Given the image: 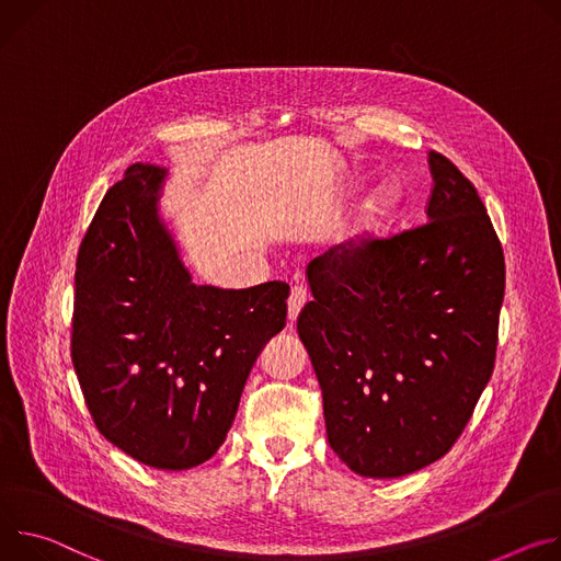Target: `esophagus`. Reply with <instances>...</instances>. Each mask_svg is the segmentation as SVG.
Segmentation results:
<instances>
[{"instance_id": "1", "label": "esophagus", "mask_w": 561, "mask_h": 561, "mask_svg": "<svg viewBox=\"0 0 561 561\" xmlns=\"http://www.w3.org/2000/svg\"><path fill=\"white\" fill-rule=\"evenodd\" d=\"M307 300H309V298H307V291H305L302 287H294V289H291V294H289V298H287V317H289L291 323L298 319L300 309L305 307Z\"/></svg>"}]
</instances>
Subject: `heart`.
Wrapping results in <instances>:
<instances>
[{
	"instance_id": "b5f03b06",
	"label": "heart",
	"mask_w": 561,
	"mask_h": 561,
	"mask_svg": "<svg viewBox=\"0 0 561 561\" xmlns=\"http://www.w3.org/2000/svg\"><path fill=\"white\" fill-rule=\"evenodd\" d=\"M397 207H399V192L394 190V186L392 184L377 186V190L371 192V196L360 205L358 214L354 216L352 231H356V233L379 231L394 216Z\"/></svg>"
}]
</instances>
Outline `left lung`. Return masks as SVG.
I'll list each match as a JSON object with an SVG mask.
<instances>
[{
	"mask_svg": "<svg viewBox=\"0 0 561 561\" xmlns=\"http://www.w3.org/2000/svg\"><path fill=\"white\" fill-rule=\"evenodd\" d=\"M423 225L332 247L307 267L298 336L323 392L328 442L360 477L442 459L490 381L504 249L474 184L430 151Z\"/></svg>",
	"mask_w": 561,
	"mask_h": 561,
	"instance_id": "left-lung-1",
	"label": "left lung"
}]
</instances>
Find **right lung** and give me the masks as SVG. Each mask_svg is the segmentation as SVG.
Instances as JSON below:
<instances>
[{"label":"right lung","mask_w":561,"mask_h":561,"mask_svg":"<svg viewBox=\"0 0 561 561\" xmlns=\"http://www.w3.org/2000/svg\"><path fill=\"white\" fill-rule=\"evenodd\" d=\"M167 171L136 162L80 244L71 358L104 437L158 470L222 446L263 345L285 328L289 285L192 283L158 216Z\"/></svg>","instance_id":"right-lung-1"}]
</instances>
